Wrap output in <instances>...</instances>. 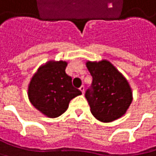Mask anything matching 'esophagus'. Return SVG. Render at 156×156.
<instances>
[{
	"label": "esophagus",
	"mask_w": 156,
	"mask_h": 156,
	"mask_svg": "<svg viewBox=\"0 0 156 156\" xmlns=\"http://www.w3.org/2000/svg\"><path fill=\"white\" fill-rule=\"evenodd\" d=\"M80 90H81V91H82V93L83 94L84 93V86L83 85H82V86L80 87Z\"/></svg>",
	"instance_id": "esophagus-1"
}]
</instances>
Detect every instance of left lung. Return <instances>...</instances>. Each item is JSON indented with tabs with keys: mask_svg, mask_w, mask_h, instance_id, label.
Masks as SVG:
<instances>
[{
	"mask_svg": "<svg viewBox=\"0 0 156 156\" xmlns=\"http://www.w3.org/2000/svg\"><path fill=\"white\" fill-rule=\"evenodd\" d=\"M92 83L85 92L96 119L109 122L122 117L132 101V91L124 76L107 60L86 63Z\"/></svg>",
	"mask_w": 156,
	"mask_h": 156,
	"instance_id": "1",
	"label": "left lung"
}]
</instances>
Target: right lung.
Returning a JSON list of instances; mask_svg holds the SVG:
<instances>
[{
    "mask_svg": "<svg viewBox=\"0 0 156 156\" xmlns=\"http://www.w3.org/2000/svg\"><path fill=\"white\" fill-rule=\"evenodd\" d=\"M67 63L49 61L41 66L28 86V97L32 105L50 118L64 114L69 102L81 90L72 84V77L66 73Z\"/></svg>",
    "mask_w": 156,
    "mask_h": 156,
    "instance_id": "right-lung-1",
    "label": "right lung"
}]
</instances>
